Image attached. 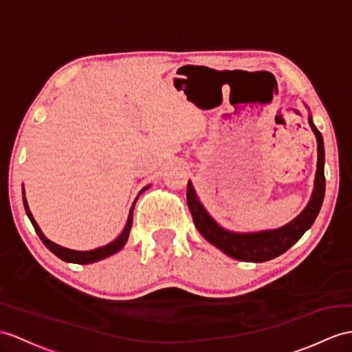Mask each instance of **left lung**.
Instances as JSON below:
<instances>
[{
    "label": "left lung",
    "mask_w": 352,
    "mask_h": 352,
    "mask_svg": "<svg viewBox=\"0 0 352 352\" xmlns=\"http://www.w3.org/2000/svg\"><path fill=\"white\" fill-rule=\"evenodd\" d=\"M309 110V107L306 106ZM309 125L316 137V151H318V161H316V173L314 181V190L306 208L298 215L289 221L288 224L282 226L275 230H263L252 231V233H237V231L227 230L212 218L210 213L206 210L203 203L197 195L194 185L188 181L186 186V201L188 208L191 210L194 224L200 234L217 246L219 251L227 254L231 258L239 261L250 263H263L272 258H276L280 254L288 251L300 237L314 224L315 218L318 217L320 209L324 200L325 192V177H324V142L322 135L315 126L312 121V115L309 113Z\"/></svg>",
    "instance_id": "obj_1"
}]
</instances>
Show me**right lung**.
<instances>
[{"label": "right lung", "mask_w": 352, "mask_h": 352, "mask_svg": "<svg viewBox=\"0 0 352 352\" xmlns=\"http://www.w3.org/2000/svg\"><path fill=\"white\" fill-rule=\"evenodd\" d=\"M151 185H146L143 188L142 191L148 190ZM142 191L139 194H142ZM22 199H23V206H25V212H27V215L31 221L32 227L36 228V233L38 234V237L41 239V242L45 243V246L47 248V250L50 252H54L58 258H61L63 261L65 263H74V264H91V263H96V261H100L102 258H107V256L113 255L116 252H119L122 250V248L125 246L126 241H128V236H130V231H131V226H133V212H134V206H135V201L137 199H139V195H137V199L134 200L131 209H130V213H128V219H126V224L122 230V233L119 234L113 242H110L104 246H100V248H96V250H91V251H74V250H68V248H64L61 245H58L52 241H49V239L43 234L41 228L38 227V224L36 222V219H34L32 213L30 210V206H28V201H27V197H25V188L22 186Z\"/></svg>", "instance_id": "right-lung-1"}]
</instances>
